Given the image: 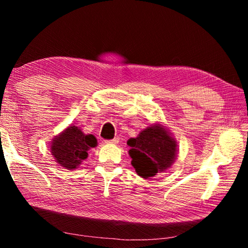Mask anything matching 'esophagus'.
<instances>
[{
  "label": "esophagus",
  "mask_w": 248,
  "mask_h": 248,
  "mask_svg": "<svg viewBox=\"0 0 248 248\" xmlns=\"http://www.w3.org/2000/svg\"><path fill=\"white\" fill-rule=\"evenodd\" d=\"M105 143H112V144H117L119 142V139L118 138H114V139H111V140H105L104 141Z\"/></svg>",
  "instance_id": "esophagus-1"
}]
</instances>
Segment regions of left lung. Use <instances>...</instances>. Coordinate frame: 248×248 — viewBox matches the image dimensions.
I'll use <instances>...</instances> for the list:
<instances>
[{"instance_id": "obj_1", "label": "left lung", "mask_w": 248, "mask_h": 248, "mask_svg": "<svg viewBox=\"0 0 248 248\" xmlns=\"http://www.w3.org/2000/svg\"><path fill=\"white\" fill-rule=\"evenodd\" d=\"M127 144L138 175L143 178L153 177L171 165L176 155V142L159 125L144 129L139 137L130 139Z\"/></svg>"}]
</instances>
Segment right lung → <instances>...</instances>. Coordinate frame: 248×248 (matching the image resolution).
<instances>
[{
  "instance_id": "obj_1",
  "label": "right lung",
  "mask_w": 248,
  "mask_h": 248,
  "mask_svg": "<svg viewBox=\"0 0 248 248\" xmlns=\"http://www.w3.org/2000/svg\"><path fill=\"white\" fill-rule=\"evenodd\" d=\"M97 144L93 134L85 136L78 127H69L53 140L51 153L61 166L74 170L87 157V151Z\"/></svg>"
}]
</instances>
